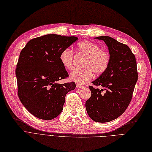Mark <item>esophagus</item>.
<instances>
[{
	"label": "esophagus",
	"instance_id": "esophagus-1",
	"mask_svg": "<svg viewBox=\"0 0 152 152\" xmlns=\"http://www.w3.org/2000/svg\"><path fill=\"white\" fill-rule=\"evenodd\" d=\"M76 87H77V88H83L84 86L80 85V84H76Z\"/></svg>",
	"mask_w": 152,
	"mask_h": 152
}]
</instances>
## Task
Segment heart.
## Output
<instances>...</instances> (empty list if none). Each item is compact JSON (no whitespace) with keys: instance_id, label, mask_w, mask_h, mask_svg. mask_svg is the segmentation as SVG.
<instances>
[{"instance_id":"b5f03b06","label":"heart","mask_w":152,"mask_h":152,"mask_svg":"<svg viewBox=\"0 0 152 152\" xmlns=\"http://www.w3.org/2000/svg\"><path fill=\"white\" fill-rule=\"evenodd\" d=\"M77 52L85 57L82 69H77L71 73L70 79L79 84H84L91 80L94 73L99 75L107 69L110 62L109 52L101 48L99 45L90 41H83L77 45ZM59 60L63 66L68 71L75 67L74 53L70 48H65L61 52Z\"/></svg>"}]
</instances>
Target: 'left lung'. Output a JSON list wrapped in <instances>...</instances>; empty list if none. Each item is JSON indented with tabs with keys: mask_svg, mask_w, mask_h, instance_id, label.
<instances>
[{
	"mask_svg": "<svg viewBox=\"0 0 152 152\" xmlns=\"http://www.w3.org/2000/svg\"><path fill=\"white\" fill-rule=\"evenodd\" d=\"M96 39L103 40L107 45L110 62L107 69L92 82L93 86L102 89L89 86L91 96L86 102V108L93 120L105 123L120 116L128 107L138 72L136 57L126 45L109 36Z\"/></svg>",
	"mask_w": 152,
	"mask_h": 152,
	"instance_id": "1",
	"label": "left lung"
}]
</instances>
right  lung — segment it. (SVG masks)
Segmentation results:
<instances>
[{
    "instance_id": "obj_1",
    "label": "right lung",
    "mask_w": 152,
    "mask_h": 152,
    "mask_svg": "<svg viewBox=\"0 0 152 152\" xmlns=\"http://www.w3.org/2000/svg\"><path fill=\"white\" fill-rule=\"evenodd\" d=\"M77 39L75 36L45 35L31 39L20 52L15 70L18 95L36 118L50 120L59 116L66 95L75 88L74 82H56L69 77L59 55Z\"/></svg>"
}]
</instances>
